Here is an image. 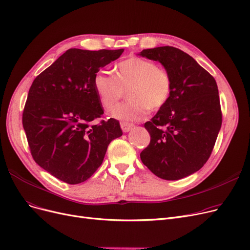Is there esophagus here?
I'll return each mask as SVG.
<instances>
[{"mask_svg":"<svg viewBox=\"0 0 250 250\" xmlns=\"http://www.w3.org/2000/svg\"><path fill=\"white\" fill-rule=\"evenodd\" d=\"M121 126H122V129H123L125 133H127V132L131 131V129L134 127V125L127 124V123H121Z\"/></svg>","mask_w":250,"mask_h":250,"instance_id":"esophagus-1","label":"esophagus"}]
</instances>
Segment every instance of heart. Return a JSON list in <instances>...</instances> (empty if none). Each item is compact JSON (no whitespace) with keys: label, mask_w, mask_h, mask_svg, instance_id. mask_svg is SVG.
Masks as SVG:
<instances>
[{"label":"heart","mask_w":250,"mask_h":250,"mask_svg":"<svg viewBox=\"0 0 250 250\" xmlns=\"http://www.w3.org/2000/svg\"><path fill=\"white\" fill-rule=\"evenodd\" d=\"M94 84L103 107L112 110L126 90L129 101L112 115L125 122H140L150 110H159L169 99L171 79L168 71L153 61L127 58L116 65L115 74L97 73Z\"/></svg>","instance_id":"1"}]
</instances>
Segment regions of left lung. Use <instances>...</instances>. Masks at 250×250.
Wrapping results in <instances>:
<instances>
[{
    "label": "left lung",
    "instance_id": "8db88e82",
    "mask_svg": "<svg viewBox=\"0 0 250 250\" xmlns=\"http://www.w3.org/2000/svg\"><path fill=\"white\" fill-rule=\"evenodd\" d=\"M139 55L161 63L171 79L168 101L144 125L151 140L141 160L160 179L188 177L208 161L221 129L218 85L195 59L175 47L146 49Z\"/></svg>",
    "mask_w": 250,
    "mask_h": 250
}]
</instances>
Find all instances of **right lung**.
<instances>
[{
  "label": "right lung",
  "mask_w": 250,
  "mask_h": 250,
  "mask_svg": "<svg viewBox=\"0 0 250 250\" xmlns=\"http://www.w3.org/2000/svg\"><path fill=\"white\" fill-rule=\"evenodd\" d=\"M124 49H69L35 79L22 114L28 146L37 164L71 185L92 177L108 145L123 131L114 118L94 124L104 113L94 80Z\"/></svg>",
  "instance_id": "add662e5"
}]
</instances>
